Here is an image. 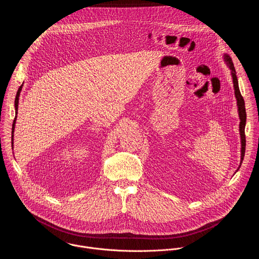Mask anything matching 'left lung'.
Instances as JSON below:
<instances>
[{
    "instance_id": "1",
    "label": "left lung",
    "mask_w": 259,
    "mask_h": 259,
    "mask_svg": "<svg viewBox=\"0 0 259 259\" xmlns=\"http://www.w3.org/2000/svg\"><path fill=\"white\" fill-rule=\"evenodd\" d=\"M224 60L226 61L227 65L231 69V75L233 78V84H234V89H235V96L237 99V106H238V113H239V118H240V126H239V131H240V137H241V162L240 166L237 169V171L240 169L244 155H245V146H246V137H245V126H246V109H245V102L244 99L241 95L240 89H239V83H238V78H237V72L234 66V63L229 56V54H224Z\"/></svg>"
}]
</instances>
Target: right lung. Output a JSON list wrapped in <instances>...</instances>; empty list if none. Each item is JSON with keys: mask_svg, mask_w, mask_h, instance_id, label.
<instances>
[{"mask_svg": "<svg viewBox=\"0 0 259 259\" xmlns=\"http://www.w3.org/2000/svg\"><path fill=\"white\" fill-rule=\"evenodd\" d=\"M21 89H22V85L19 87L17 93H16V97H15V103H14V106H15V114H16V117L14 119V122H13V125H12V144H13V137H14V129H15V123H16V118H17V110H18V101H19V95H20V92H21Z\"/></svg>", "mask_w": 259, "mask_h": 259, "instance_id": "obj_1", "label": "right lung"}]
</instances>
